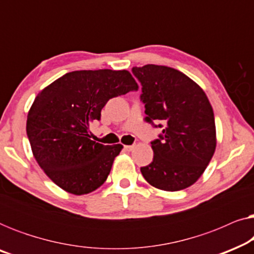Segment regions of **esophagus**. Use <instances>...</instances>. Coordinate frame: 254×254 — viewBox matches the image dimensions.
<instances>
[{
    "instance_id": "esophagus-1",
    "label": "esophagus",
    "mask_w": 254,
    "mask_h": 254,
    "mask_svg": "<svg viewBox=\"0 0 254 254\" xmlns=\"http://www.w3.org/2000/svg\"><path fill=\"white\" fill-rule=\"evenodd\" d=\"M134 148H135V145L133 144V145H125V149H126L127 151H131V150H134Z\"/></svg>"
}]
</instances>
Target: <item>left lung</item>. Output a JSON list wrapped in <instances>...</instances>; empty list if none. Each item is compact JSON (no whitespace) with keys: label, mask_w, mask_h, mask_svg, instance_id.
Listing matches in <instances>:
<instances>
[{"label":"left lung","mask_w":254,"mask_h":254,"mask_svg":"<svg viewBox=\"0 0 254 254\" xmlns=\"http://www.w3.org/2000/svg\"><path fill=\"white\" fill-rule=\"evenodd\" d=\"M131 71L142 85L145 121H161L163 127L142 176L158 190L187 189L202 176L216 149L213 107L203 90L177 69L145 64Z\"/></svg>","instance_id":"8db88e82"}]
</instances>
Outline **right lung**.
<instances>
[{
    "instance_id": "add662e5",
    "label": "right lung",
    "mask_w": 254,
    "mask_h": 254,
    "mask_svg": "<svg viewBox=\"0 0 254 254\" xmlns=\"http://www.w3.org/2000/svg\"><path fill=\"white\" fill-rule=\"evenodd\" d=\"M129 71L76 70L41 90L27 114L26 133L36 161L65 192L83 195L105 183L124 147L90 140L89 127L113 97L137 90Z\"/></svg>"
}]
</instances>
